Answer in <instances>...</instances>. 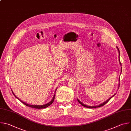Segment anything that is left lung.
I'll return each mask as SVG.
<instances>
[{"mask_svg": "<svg viewBox=\"0 0 131 131\" xmlns=\"http://www.w3.org/2000/svg\"><path fill=\"white\" fill-rule=\"evenodd\" d=\"M116 47H117V49H118V52H119V63H120V66H121V63L120 61V51H119V48H118V47L116 46ZM121 72H122V67H121ZM119 82H120V77H119ZM119 85H120V84L119 83V84H118V89H119ZM115 94H116V93H115V94H114L112 96H111L110 98H109L108 100H107L105 102H103V103L100 104V105H96V106H89V105H86V104H85L83 103L82 102H81V101H80L77 98V100L78 102H79V103L81 104V105H83V106H84V107H87V108H97V107H101V106H102L105 105V104H106L115 95Z\"/></svg>", "mask_w": 131, "mask_h": 131, "instance_id": "left-lung-1", "label": "left lung"}]
</instances>
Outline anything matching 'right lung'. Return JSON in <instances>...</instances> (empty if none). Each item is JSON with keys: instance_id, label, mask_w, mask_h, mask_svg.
Returning a JSON list of instances; mask_svg holds the SVG:
<instances>
[{"instance_id": "obj_1", "label": "right lung", "mask_w": 131, "mask_h": 131, "mask_svg": "<svg viewBox=\"0 0 131 131\" xmlns=\"http://www.w3.org/2000/svg\"><path fill=\"white\" fill-rule=\"evenodd\" d=\"M56 90H57V88H56ZM12 93H13V94L14 96L16 98H17L18 100H19L21 103H23L24 104H25V105L27 106H28V107H31V108H37V109H42V108H44L47 107L48 106H50V105H51V104L54 102V99H55V94H54V96H53V99H52V100H51L49 102H48V103H46V104H44V105H30V104H27L26 103H25V102H24L22 101L21 100H20L19 99H18V97H17V96H15V95L14 94V93H13V91H12ZM55 92H56V91H55Z\"/></svg>"}]
</instances>
